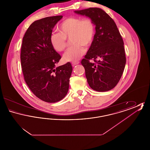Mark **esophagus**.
<instances>
[{"label":"esophagus","instance_id":"esophagus-1","mask_svg":"<svg viewBox=\"0 0 150 150\" xmlns=\"http://www.w3.org/2000/svg\"><path fill=\"white\" fill-rule=\"evenodd\" d=\"M80 63V62L78 61H74V62H72L71 64H72V66H75V65H76V64H79Z\"/></svg>","mask_w":150,"mask_h":150}]
</instances>
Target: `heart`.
<instances>
[{
  "instance_id": "heart-1",
  "label": "heart",
  "mask_w": 150,
  "mask_h": 150,
  "mask_svg": "<svg viewBox=\"0 0 150 150\" xmlns=\"http://www.w3.org/2000/svg\"><path fill=\"white\" fill-rule=\"evenodd\" d=\"M59 32L53 33L50 36V43L58 52L64 50L67 45V39L71 38L74 45L64 52V59L74 62L82 57L86 52V47L91 46L93 42L96 26L89 18L70 17L62 22L58 28Z\"/></svg>"
}]
</instances>
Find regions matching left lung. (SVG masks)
Returning a JSON list of instances; mask_svg holds the SVG:
<instances>
[{
	"label": "left lung",
	"instance_id": "left-lung-1",
	"mask_svg": "<svg viewBox=\"0 0 150 150\" xmlns=\"http://www.w3.org/2000/svg\"><path fill=\"white\" fill-rule=\"evenodd\" d=\"M74 12L89 17L96 25L93 43L81 62L88 83L96 91H108L119 83L126 64L121 35L112 18L100 8H89Z\"/></svg>",
	"mask_w": 150,
	"mask_h": 150
}]
</instances>
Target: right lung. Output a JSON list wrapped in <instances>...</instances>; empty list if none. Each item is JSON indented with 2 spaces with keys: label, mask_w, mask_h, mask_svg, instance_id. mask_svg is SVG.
<instances>
[{
  "label": "right lung",
  "mask_w": 150,
  "mask_h": 150,
  "mask_svg": "<svg viewBox=\"0 0 150 150\" xmlns=\"http://www.w3.org/2000/svg\"><path fill=\"white\" fill-rule=\"evenodd\" d=\"M62 17H48L34 22L22 43L20 58L25 82L38 98L49 103L66 96L72 71L70 62L56 67L61 56L50 43L52 29Z\"/></svg>",
  "instance_id": "1"
}]
</instances>
